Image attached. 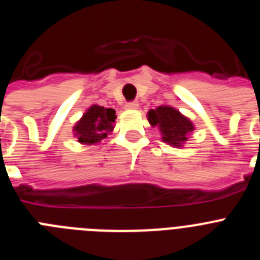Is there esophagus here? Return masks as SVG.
<instances>
[{
    "label": "esophagus",
    "mask_w": 260,
    "mask_h": 260,
    "mask_svg": "<svg viewBox=\"0 0 260 260\" xmlns=\"http://www.w3.org/2000/svg\"><path fill=\"white\" fill-rule=\"evenodd\" d=\"M138 107H139V103L138 102H130V103H126L125 108L128 110H134V109H138Z\"/></svg>",
    "instance_id": "obj_1"
}]
</instances>
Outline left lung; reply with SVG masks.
I'll list each match as a JSON object with an SVG mask.
<instances>
[{
    "instance_id": "left-lung-1",
    "label": "left lung",
    "mask_w": 260,
    "mask_h": 260,
    "mask_svg": "<svg viewBox=\"0 0 260 260\" xmlns=\"http://www.w3.org/2000/svg\"><path fill=\"white\" fill-rule=\"evenodd\" d=\"M151 126L157 127L161 134V141L172 147H182L190 133L194 132V123L180 110L169 105H160L147 113Z\"/></svg>"
}]
</instances>
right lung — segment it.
<instances>
[{"mask_svg": "<svg viewBox=\"0 0 260 260\" xmlns=\"http://www.w3.org/2000/svg\"><path fill=\"white\" fill-rule=\"evenodd\" d=\"M116 118L114 109L93 104L75 123L73 132L79 143L87 146L99 144L108 137V134L113 132Z\"/></svg>", "mask_w": 260, "mask_h": 260, "instance_id": "right-lung-1", "label": "right lung"}]
</instances>
